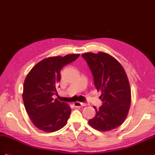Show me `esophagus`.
<instances>
[{
  "label": "esophagus",
  "mask_w": 155,
  "mask_h": 155,
  "mask_svg": "<svg viewBox=\"0 0 155 155\" xmlns=\"http://www.w3.org/2000/svg\"><path fill=\"white\" fill-rule=\"evenodd\" d=\"M74 105L75 107H84V106H85V104L83 103H81V102H75V103H74Z\"/></svg>",
  "instance_id": "34e87169"
}]
</instances>
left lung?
<instances>
[{"mask_svg": "<svg viewBox=\"0 0 155 155\" xmlns=\"http://www.w3.org/2000/svg\"><path fill=\"white\" fill-rule=\"evenodd\" d=\"M81 56L93 75L94 85L101 92L103 105L97 109L89 124L98 131H108L125 121L131 104V89L122 66L113 56L103 52H86Z\"/></svg>", "mask_w": 155, "mask_h": 155, "instance_id": "obj_1", "label": "left lung"}]
</instances>
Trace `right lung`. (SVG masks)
<instances>
[{"label": "right lung", "instance_id": "add662e5", "mask_svg": "<svg viewBox=\"0 0 155 155\" xmlns=\"http://www.w3.org/2000/svg\"><path fill=\"white\" fill-rule=\"evenodd\" d=\"M80 54L45 58L33 67L26 76L23 89L25 110L34 126L45 132L64 127L71 114L68 104L54 100L56 86L61 79L60 70L76 60Z\"/></svg>", "mask_w": 155, "mask_h": 155}]
</instances>
